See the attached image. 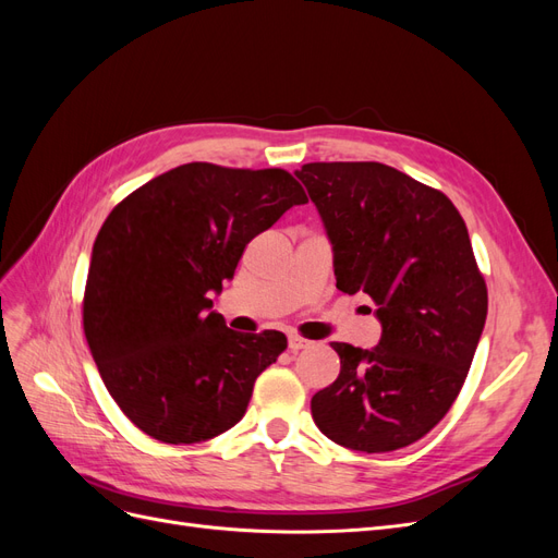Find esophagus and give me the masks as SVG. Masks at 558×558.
Listing matches in <instances>:
<instances>
[{"instance_id":"esophagus-1","label":"esophagus","mask_w":558,"mask_h":558,"mask_svg":"<svg viewBox=\"0 0 558 558\" xmlns=\"http://www.w3.org/2000/svg\"><path fill=\"white\" fill-rule=\"evenodd\" d=\"M307 347H312V340H307V337L289 335V349L291 351H300V349H307Z\"/></svg>"}]
</instances>
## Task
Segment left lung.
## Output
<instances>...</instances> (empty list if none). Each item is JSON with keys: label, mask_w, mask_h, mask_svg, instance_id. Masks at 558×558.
Here are the masks:
<instances>
[{"label": "left lung", "mask_w": 558, "mask_h": 558, "mask_svg": "<svg viewBox=\"0 0 558 558\" xmlns=\"http://www.w3.org/2000/svg\"><path fill=\"white\" fill-rule=\"evenodd\" d=\"M324 218L342 293L377 305L375 349L332 342L340 377L312 398L318 430L365 453L396 451L440 424L468 377L488 295L451 199L381 162L295 172Z\"/></svg>", "instance_id": "8db88e82"}]
</instances>
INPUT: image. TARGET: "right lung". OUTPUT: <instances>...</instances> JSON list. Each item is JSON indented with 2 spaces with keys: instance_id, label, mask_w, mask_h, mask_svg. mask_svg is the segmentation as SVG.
<instances>
[{
  "instance_id": "1",
  "label": "right lung",
  "mask_w": 558,
  "mask_h": 558,
  "mask_svg": "<svg viewBox=\"0 0 558 558\" xmlns=\"http://www.w3.org/2000/svg\"><path fill=\"white\" fill-rule=\"evenodd\" d=\"M302 185L286 170L189 162L118 202L97 232L83 332L118 408L146 435L193 445L244 416L253 384L289 347L279 330L234 332L209 293Z\"/></svg>"
}]
</instances>
